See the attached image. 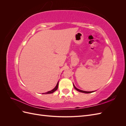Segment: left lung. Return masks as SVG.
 <instances>
[{
	"instance_id": "left-lung-1",
	"label": "left lung",
	"mask_w": 126,
	"mask_h": 126,
	"mask_svg": "<svg viewBox=\"0 0 126 126\" xmlns=\"http://www.w3.org/2000/svg\"><path fill=\"white\" fill-rule=\"evenodd\" d=\"M73 85H74V88H75V89L76 90H77L78 91H79V92L82 93H85V94H89V93H91L94 92V91H83V90H80V89L77 88H76V87L75 86V85H74V84H73Z\"/></svg>"
}]
</instances>
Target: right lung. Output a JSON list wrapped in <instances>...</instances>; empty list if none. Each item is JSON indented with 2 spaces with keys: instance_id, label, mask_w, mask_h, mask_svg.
Masks as SVG:
<instances>
[{
  "instance_id": "1",
  "label": "right lung",
  "mask_w": 126,
  "mask_h": 126,
  "mask_svg": "<svg viewBox=\"0 0 126 126\" xmlns=\"http://www.w3.org/2000/svg\"><path fill=\"white\" fill-rule=\"evenodd\" d=\"M58 83H59V81H58V82H57V85L56 86V87L54 88V89H53L52 90H50V91H48V92L47 93H43V94H52L53 93H54L55 91H56L57 90V89H58Z\"/></svg>"
}]
</instances>
